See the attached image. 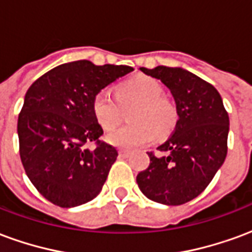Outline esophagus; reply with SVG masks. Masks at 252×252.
<instances>
[{"label":"esophagus","mask_w":252,"mask_h":252,"mask_svg":"<svg viewBox=\"0 0 252 252\" xmlns=\"http://www.w3.org/2000/svg\"><path fill=\"white\" fill-rule=\"evenodd\" d=\"M119 157H120V158H128V157H129V153H128V151H124V150H120V151H119Z\"/></svg>","instance_id":"obj_1"}]
</instances>
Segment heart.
<instances>
[{
  "instance_id": "heart-1",
  "label": "heart",
  "mask_w": 252,
  "mask_h": 252,
  "mask_svg": "<svg viewBox=\"0 0 252 252\" xmlns=\"http://www.w3.org/2000/svg\"><path fill=\"white\" fill-rule=\"evenodd\" d=\"M116 99L105 90L92 98V113L102 129L109 131L120 123L123 109L129 110L132 124L117 128L106 135V142L123 150L143 147L157 136L169 133L177 124V109L163 97L164 89L155 78L137 75L116 85Z\"/></svg>"
}]
</instances>
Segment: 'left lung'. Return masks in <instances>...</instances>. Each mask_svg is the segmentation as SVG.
Here are the masks:
<instances>
[{
	"mask_svg": "<svg viewBox=\"0 0 252 252\" xmlns=\"http://www.w3.org/2000/svg\"><path fill=\"white\" fill-rule=\"evenodd\" d=\"M140 70L170 89L178 121L158 147L162 155L147 153L150 166L137 174V186L155 202L182 205L200 195L224 163L229 117L215 86L193 72L166 66Z\"/></svg>",
	"mask_w": 252,
	"mask_h": 252,
	"instance_id": "obj_1",
	"label": "left lung"
}]
</instances>
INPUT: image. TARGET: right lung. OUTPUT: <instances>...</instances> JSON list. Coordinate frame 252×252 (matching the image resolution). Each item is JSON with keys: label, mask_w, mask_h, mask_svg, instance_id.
Here are the masks:
<instances>
[{"label": "right lung", "mask_w": 252, "mask_h": 252, "mask_svg": "<svg viewBox=\"0 0 252 252\" xmlns=\"http://www.w3.org/2000/svg\"><path fill=\"white\" fill-rule=\"evenodd\" d=\"M131 71L83 59L54 67L28 89L17 121L20 158L32 185L54 205H82L102 189L119 154L99 140L104 131L92 98Z\"/></svg>", "instance_id": "right-lung-1"}]
</instances>
